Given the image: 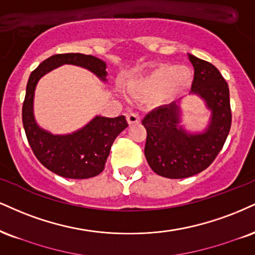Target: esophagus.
Segmentation results:
<instances>
[{
	"label": "esophagus",
	"instance_id": "esophagus-1",
	"mask_svg": "<svg viewBox=\"0 0 255 255\" xmlns=\"http://www.w3.org/2000/svg\"><path fill=\"white\" fill-rule=\"evenodd\" d=\"M126 118H127V121L129 125L133 124H139L140 122V116L135 112H129L126 114Z\"/></svg>",
	"mask_w": 255,
	"mask_h": 255
}]
</instances>
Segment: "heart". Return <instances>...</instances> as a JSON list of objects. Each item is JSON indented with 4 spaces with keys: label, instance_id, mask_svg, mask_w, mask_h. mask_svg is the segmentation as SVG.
<instances>
[{
    "label": "heart",
    "instance_id": "obj_1",
    "mask_svg": "<svg viewBox=\"0 0 255 255\" xmlns=\"http://www.w3.org/2000/svg\"><path fill=\"white\" fill-rule=\"evenodd\" d=\"M191 78V71L185 66L158 65L147 75L134 79L129 90L140 95L155 94L158 100L170 101L189 88Z\"/></svg>",
    "mask_w": 255,
    "mask_h": 255
}]
</instances>
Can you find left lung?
<instances>
[{
  "mask_svg": "<svg viewBox=\"0 0 255 255\" xmlns=\"http://www.w3.org/2000/svg\"><path fill=\"white\" fill-rule=\"evenodd\" d=\"M195 75L191 93L197 94L211 110V121L204 133L189 134L179 124L176 103L160 106L142 120L147 136L145 157L159 176L171 179L191 177L215 160L231 130L232 110L228 84L213 64L189 54Z\"/></svg>",
  "mask_w": 255,
  "mask_h": 255,
  "instance_id": "8db88e82",
  "label": "left lung"
}]
</instances>
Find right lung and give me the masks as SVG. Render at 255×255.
<instances>
[{
	"label": "right lung",
	"instance_id": "1",
	"mask_svg": "<svg viewBox=\"0 0 255 255\" xmlns=\"http://www.w3.org/2000/svg\"><path fill=\"white\" fill-rule=\"evenodd\" d=\"M63 64L85 67L106 81V63L90 54L63 53L47 58L29 76L22 106V124L30 148L46 168L61 177L85 179L102 172L113 142L128 124L124 115L96 116L83 129L70 135H52L39 128L33 116L35 85L45 73Z\"/></svg>",
	"mask_w": 255,
	"mask_h": 255
}]
</instances>
